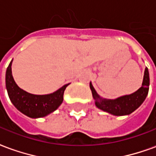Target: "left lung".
Here are the masks:
<instances>
[{"label":"left lung","instance_id":"1","mask_svg":"<svg viewBox=\"0 0 156 156\" xmlns=\"http://www.w3.org/2000/svg\"><path fill=\"white\" fill-rule=\"evenodd\" d=\"M150 87V76L148 68L144 70V76L143 84L137 92L130 95L120 97L116 99H106L102 98L93 88L90 82V88L92 91V97L95 100V105L98 109L108 112L114 115H130L140 106L145 100L149 92Z\"/></svg>","mask_w":156,"mask_h":156}]
</instances>
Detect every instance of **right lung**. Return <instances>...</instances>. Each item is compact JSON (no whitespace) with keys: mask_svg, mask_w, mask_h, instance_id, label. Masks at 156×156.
I'll use <instances>...</instances> for the list:
<instances>
[{"mask_svg":"<svg viewBox=\"0 0 156 156\" xmlns=\"http://www.w3.org/2000/svg\"><path fill=\"white\" fill-rule=\"evenodd\" d=\"M12 62L6 69V87L10 100L17 109L30 118L44 117L58 109L64 100V92L69 84L47 95H35L23 91L16 84L12 75Z\"/></svg>","mask_w":156,"mask_h":156,"instance_id":"right-lung-1","label":"right lung"}]
</instances>
